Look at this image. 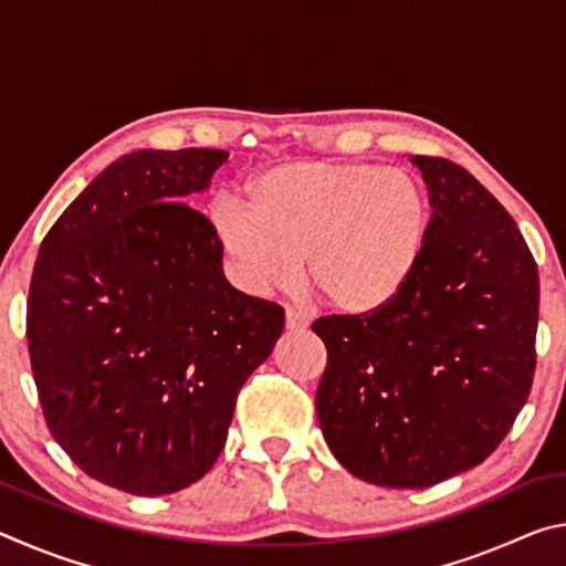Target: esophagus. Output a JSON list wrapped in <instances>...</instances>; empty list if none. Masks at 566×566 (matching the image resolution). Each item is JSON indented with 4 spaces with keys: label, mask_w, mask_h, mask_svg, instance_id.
I'll return each instance as SVG.
<instances>
[{
    "label": "esophagus",
    "mask_w": 566,
    "mask_h": 566,
    "mask_svg": "<svg viewBox=\"0 0 566 566\" xmlns=\"http://www.w3.org/2000/svg\"><path fill=\"white\" fill-rule=\"evenodd\" d=\"M310 327V317L300 310H286V329L292 332H302Z\"/></svg>",
    "instance_id": "esophagus-1"
}]
</instances>
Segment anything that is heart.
<instances>
[{
    "instance_id": "obj_1",
    "label": "heart",
    "mask_w": 566,
    "mask_h": 566,
    "mask_svg": "<svg viewBox=\"0 0 566 566\" xmlns=\"http://www.w3.org/2000/svg\"><path fill=\"white\" fill-rule=\"evenodd\" d=\"M249 207L209 205L232 282L249 294L306 276L334 312L369 317L397 300L424 256L429 199L379 161H284L247 181Z\"/></svg>"
}]
</instances>
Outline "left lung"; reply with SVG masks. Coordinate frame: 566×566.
I'll use <instances>...</instances> for the list:
<instances>
[{
  "label": "left lung",
  "mask_w": 566,
  "mask_h": 566,
  "mask_svg": "<svg viewBox=\"0 0 566 566\" xmlns=\"http://www.w3.org/2000/svg\"><path fill=\"white\" fill-rule=\"evenodd\" d=\"M432 222L387 310L332 314L322 434L364 482L421 490L482 464L510 432L536 364L539 272L512 214L464 167L417 155Z\"/></svg>",
  "instance_id": "left-lung-1"
}]
</instances>
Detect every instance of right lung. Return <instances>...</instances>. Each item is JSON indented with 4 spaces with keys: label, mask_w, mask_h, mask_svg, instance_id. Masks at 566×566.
Returning a JSON list of instances; mask_svg holds the SVG:
<instances>
[{
    "label": "right lung",
    "mask_w": 566,
    "mask_h": 566,
    "mask_svg": "<svg viewBox=\"0 0 566 566\" xmlns=\"http://www.w3.org/2000/svg\"><path fill=\"white\" fill-rule=\"evenodd\" d=\"M222 149H139L56 219L27 300L36 395L84 474L159 496L202 479L237 395L284 329L280 304L234 290L212 222L185 205Z\"/></svg>",
    "instance_id": "add662e5"
}]
</instances>
